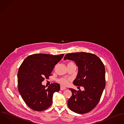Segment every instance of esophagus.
Segmentation results:
<instances>
[{"mask_svg": "<svg viewBox=\"0 0 124 124\" xmlns=\"http://www.w3.org/2000/svg\"><path fill=\"white\" fill-rule=\"evenodd\" d=\"M66 87H63V86H60V90H61V91H63V90H66Z\"/></svg>", "mask_w": 124, "mask_h": 124, "instance_id": "1", "label": "esophagus"}]
</instances>
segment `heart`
I'll return each mask as SVG.
<instances>
[{"label": "heart", "instance_id": "1", "mask_svg": "<svg viewBox=\"0 0 124 124\" xmlns=\"http://www.w3.org/2000/svg\"><path fill=\"white\" fill-rule=\"evenodd\" d=\"M70 65H74V63L72 62H70L68 63V66ZM70 79L67 77H61L57 79V82L61 85L63 86H67L69 84V82L70 81Z\"/></svg>", "mask_w": 124, "mask_h": 124}]
</instances>
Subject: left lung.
<instances>
[{"mask_svg":"<svg viewBox=\"0 0 124 124\" xmlns=\"http://www.w3.org/2000/svg\"><path fill=\"white\" fill-rule=\"evenodd\" d=\"M64 59L75 62L78 72L73 84L85 89L81 91L70 89L72 95L68 101V107L79 114L90 112L99 103L105 88L104 65L95 54L85 52L67 54Z\"/></svg>","mask_w":124,"mask_h":124,"instance_id":"1","label":"left lung"}]
</instances>
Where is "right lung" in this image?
<instances>
[{"instance_id":"obj_1","label":"right lung","mask_w":124,"mask_h":124,"mask_svg":"<svg viewBox=\"0 0 124 124\" xmlns=\"http://www.w3.org/2000/svg\"><path fill=\"white\" fill-rule=\"evenodd\" d=\"M63 56V54H33L21 64L17 73L18 89L22 99L31 109L42 111L52 105L53 94L59 92L60 85L54 83L46 89L42 82L52 75L54 66Z\"/></svg>"}]
</instances>
